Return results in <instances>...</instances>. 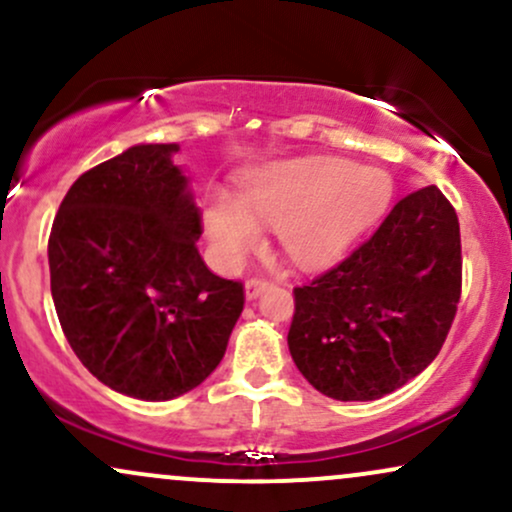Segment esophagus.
I'll use <instances>...</instances> for the list:
<instances>
[{
	"instance_id": "34e87169",
	"label": "esophagus",
	"mask_w": 512,
	"mask_h": 512,
	"mask_svg": "<svg viewBox=\"0 0 512 512\" xmlns=\"http://www.w3.org/2000/svg\"><path fill=\"white\" fill-rule=\"evenodd\" d=\"M269 281H264V279H248L245 281V298H248V301H255L257 296H262L264 291L269 289Z\"/></svg>"
}]
</instances>
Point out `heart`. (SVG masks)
Masks as SVG:
<instances>
[{
	"label": "heart",
	"instance_id": "b5f03b06",
	"mask_svg": "<svg viewBox=\"0 0 512 512\" xmlns=\"http://www.w3.org/2000/svg\"><path fill=\"white\" fill-rule=\"evenodd\" d=\"M392 182L383 170L337 158H286L250 170L236 202L214 197L204 214L207 236L221 260L236 262L260 243V226L298 267H325L383 214Z\"/></svg>",
	"mask_w": 512,
	"mask_h": 512
}]
</instances>
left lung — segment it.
I'll list each match as a JSON object with an SVG mask.
<instances>
[{
    "label": "left lung",
    "mask_w": 512,
    "mask_h": 512,
    "mask_svg": "<svg viewBox=\"0 0 512 512\" xmlns=\"http://www.w3.org/2000/svg\"><path fill=\"white\" fill-rule=\"evenodd\" d=\"M460 291L457 214L436 185L421 187L344 262L293 289V363L339 402L390 395L438 356Z\"/></svg>",
    "instance_id": "obj_1"
}]
</instances>
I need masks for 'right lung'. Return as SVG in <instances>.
<instances>
[{
    "label": "right lung",
    "instance_id": "obj_1",
    "mask_svg": "<svg viewBox=\"0 0 512 512\" xmlns=\"http://www.w3.org/2000/svg\"><path fill=\"white\" fill-rule=\"evenodd\" d=\"M178 144H137L86 170L52 223L50 291L79 361L120 395L166 402L214 373L243 284L211 274Z\"/></svg>",
    "mask_w": 512,
    "mask_h": 512
}]
</instances>
